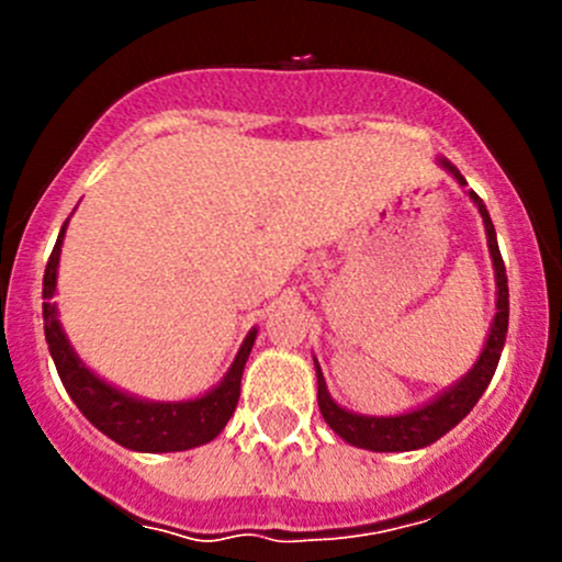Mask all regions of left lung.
Wrapping results in <instances>:
<instances>
[{"label":"left lung","instance_id":"1","mask_svg":"<svg viewBox=\"0 0 562 562\" xmlns=\"http://www.w3.org/2000/svg\"><path fill=\"white\" fill-rule=\"evenodd\" d=\"M440 166L446 168L459 184H468L464 176L451 166L449 160H440ZM470 201L479 206L481 220H484L486 231V245H490L492 266H495V285H497V313L492 321L490 337H486L484 350H481L479 361L473 364V370L454 383L451 389H446L443 394L435 396L427 405L416 407L411 413H402V416H359V413H350L345 407H339L337 402L328 394L326 381H323V372L315 361L317 372V405H321L323 418H326L328 427L339 435L342 440H348L350 446H359V449L370 451H416L424 446L435 443L438 438H443L449 429H454L470 411H473L475 402L481 400L486 386H490L492 375L497 370V361H501L503 345H506V331H508V277H506V263H503V255L497 249V236L495 225H492L490 212H486L484 201L475 195L473 190L468 192Z\"/></svg>","mask_w":562,"mask_h":562}]
</instances>
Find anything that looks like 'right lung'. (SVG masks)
<instances>
[{
    "label": "right lung",
    "mask_w": 562,
    "mask_h": 562,
    "mask_svg": "<svg viewBox=\"0 0 562 562\" xmlns=\"http://www.w3.org/2000/svg\"><path fill=\"white\" fill-rule=\"evenodd\" d=\"M67 223L61 225L59 239H56L54 252L45 263L43 277V323H45V342H48L50 359H54L56 372L65 383L67 394L78 405V411L108 435L119 446L133 451H146V454H166V451H187L195 446L209 443L225 429L228 418L234 416L236 402L241 391V372L249 359V350L255 345L258 328L247 334L231 364L228 375L220 381V386L206 391L198 400L187 402H146L138 396H130L127 391L113 389L111 383L100 381L87 364L76 356L72 345L67 342L61 323L56 317V304L50 296L56 293V269H59L61 239H65Z\"/></svg>",
    "instance_id": "right-lung-1"
}]
</instances>
